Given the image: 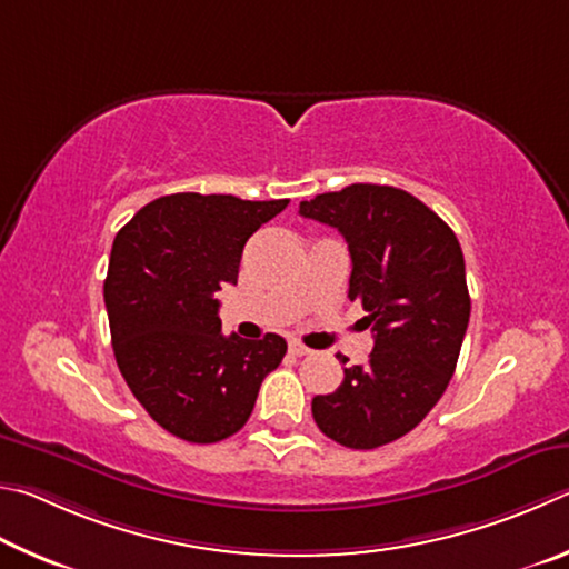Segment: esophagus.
Returning a JSON list of instances; mask_svg holds the SVG:
<instances>
[{
  "label": "esophagus",
  "mask_w": 569,
  "mask_h": 569,
  "mask_svg": "<svg viewBox=\"0 0 569 569\" xmlns=\"http://www.w3.org/2000/svg\"><path fill=\"white\" fill-rule=\"evenodd\" d=\"M290 352H292L295 357H305V355H310L312 350H310V347H305L302 342L295 340V342H290Z\"/></svg>",
  "instance_id": "esophagus-1"
}]
</instances>
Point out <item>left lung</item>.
I'll use <instances>...</instances> for the list:
<instances>
[{
    "label": "left lung",
    "mask_w": 569,
    "mask_h": 569,
    "mask_svg": "<svg viewBox=\"0 0 569 569\" xmlns=\"http://www.w3.org/2000/svg\"><path fill=\"white\" fill-rule=\"evenodd\" d=\"M300 214L345 237L350 300L375 332L370 360L345 367L342 385L312 400V417L330 440L375 450L415 430L452 380L470 322L462 247L430 207L387 184L317 194Z\"/></svg>",
    "instance_id": "8db88e82"
}]
</instances>
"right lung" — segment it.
<instances>
[{"label": "right lung", "instance_id": "add662e5", "mask_svg": "<svg viewBox=\"0 0 569 569\" xmlns=\"http://www.w3.org/2000/svg\"><path fill=\"white\" fill-rule=\"evenodd\" d=\"M287 204L167 194L114 237L104 305L119 372L149 417L179 440L212 445L242 430L259 385L282 362L279 335H222L214 292L237 284L247 239Z\"/></svg>", "mask_w": 569, "mask_h": 569}]
</instances>
